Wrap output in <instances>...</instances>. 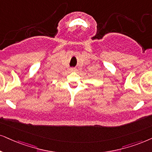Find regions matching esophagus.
Returning <instances> with one entry per match:
<instances>
[{
  "mask_svg": "<svg viewBox=\"0 0 152 152\" xmlns=\"http://www.w3.org/2000/svg\"><path fill=\"white\" fill-rule=\"evenodd\" d=\"M75 71H76V69H75L74 68H71V69H70V72H75Z\"/></svg>",
  "mask_w": 152,
  "mask_h": 152,
  "instance_id": "esophagus-1",
  "label": "esophagus"
}]
</instances>
